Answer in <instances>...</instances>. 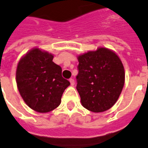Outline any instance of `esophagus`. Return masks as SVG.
Wrapping results in <instances>:
<instances>
[{
    "instance_id": "esophagus-1",
    "label": "esophagus",
    "mask_w": 148,
    "mask_h": 148,
    "mask_svg": "<svg viewBox=\"0 0 148 148\" xmlns=\"http://www.w3.org/2000/svg\"><path fill=\"white\" fill-rule=\"evenodd\" d=\"M69 82H70L71 86H74V84H75V81H74V79H69Z\"/></svg>"
}]
</instances>
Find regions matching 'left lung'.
<instances>
[{
  "label": "left lung",
  "mask_w": 148,
  "mask_h": 148,
  "mask_svg": "<svg viewBox=\"0 0 148 148\" xmlns=\"http://www.w3.org/2000/svg\"><path fill=\"white\" fill-rule=\"evenodd\" d=\"M76 89L84 108L102 112L114 106L125 84V69L114 52L99 47L78 56Z\"/></svg>",
  "instance_id": "left-lung-1"
}]
</instances>
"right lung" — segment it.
<instances>
[{"label":"right lung","instance_id":"obj_1","mask_svg":"<svg viewBox=\"0 0 148 148\" xmlns=\"http://www.w3.org/2000/svg\"><path fill=\"white\" fill-rule=\"evenodd\" d=\"M53 55L34 48L19 61L16 86L25 103L40 113L51 112L61 103L70 82L62 76V68L53 62Z\"/></svg>","mask_w":148,"mask_h":148}]
</instances>
